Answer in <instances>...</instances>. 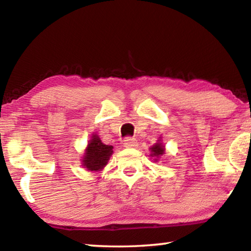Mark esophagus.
<instances>
[{
    "instance_id": "34e87169",
    "label": "esophagus",
    "mask_w": 251,
    "mask_h": 251,
    "mask_svg": "<svg viewBox=\"0 0 251 251\" xmlns=\"http://www.w3.org/2000/svg\"><path fill=\"white\" fill-rule=\"evenodd\" d=\"M123 145H124L125 148H133V147L137 146L138 144H137V141H136L135 138H126Z\"/></svg>"
}]
</instances>
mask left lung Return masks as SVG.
<instances>
[{
  "mask_svg": "<svg viewBox=\"0 0 251 251\" xmlns=\"http://www.w3.org/2000/svg\"><path fill=\"white\" fill-rule=\"evenodd\" d=\"M150 151H151L150 156L154 158V161H156V163L157 161H159L161 156L165 154V145L163 144V142H161V137H159L157 143H155V145H152L150 148Z\"/></svg>",
  "mask_w": 251,
  "mask_h": 251,
  "instance_id": "left-lung-1",
  "label": "left lung"
}]
</instances>
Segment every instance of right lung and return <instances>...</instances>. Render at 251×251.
Here are the masks:
<instances>
[{"label": "right lung", "mask_w": 251, "mask_h": 251, "mask_svg": "<svg viewBox=\"0 0 251 251\" xmlns=\"http://www.w3.org/2000/svg\"><path fill=\"white\" fill-rule=\"evenodd\" d=\"M113 152V146L105 145L101 143L99 135L92 134L80 159V164L88 172H100L107 165Z\"/></svg>", "instance_id": "add662e5"}]
</instances>
